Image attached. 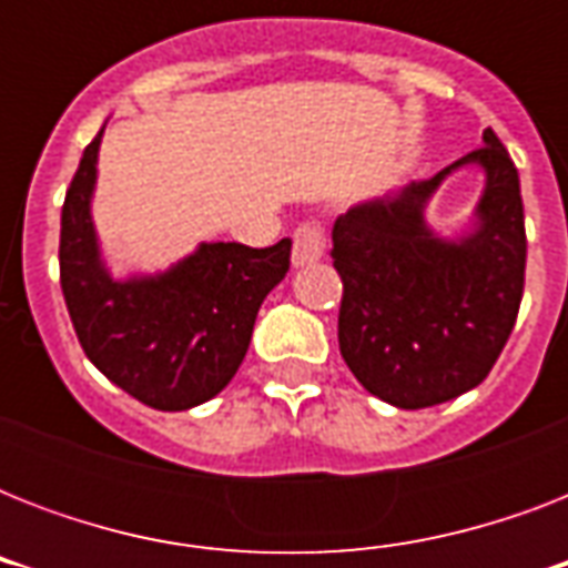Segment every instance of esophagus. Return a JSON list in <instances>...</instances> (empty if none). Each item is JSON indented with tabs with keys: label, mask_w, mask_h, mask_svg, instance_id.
Returning <instances> with one entry per match:
<instances>
[{
	"label": "esophagus",
	"mask_w": 568,
	"mask_h": 568,
	"mask_svg": "<svg viewBox=\"0 0 568 568\" xmlns=\"http://www.w3.org/2000/svg\"><path fill=\"white\" fill-rule=\"evenodd\" d=\"M324 247H327V235H324V226L318 221H306L294 230V247H292V262L294 267L312 265L324 256Z\"/></svg>",
	"instance_id": "1"
}]
</instances>
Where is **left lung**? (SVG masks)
<instances>
[{
  "mask_svg": "<svg viewBox=\"0 0 568 568\" xmlns=\"http://www.w3.org/2000/svg\"><path fill=\"white\" fill-rule=\"evenodd\" d=\"M463 163L487 171L478 230L442 242L423 223V203ZM329 256L342 276L338 351L372 395L424 409L480 386L525 292V209L507 146L486 129L484 146L430 180L354 205L333 226Z\"/></svg>",
  "mask_w": 568,
  "mask_h": 568,
  "instance_id": "left-lung-1",
  "label": "left lung"
}]
</instances>
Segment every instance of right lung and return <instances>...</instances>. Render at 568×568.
Here are the masks:
<instances>
[{"instance_id": "obj_1", "label": "right lung", "mask_w": 568, "mask_h": 568, "mask_svg": "<svg viewBox=\"0 0 568 568\" xmlns=\"http://www.w3.org/2000/svg\"><path fill=\"white\" fill-rule=\"evenodd\" d=\"M100 138L61 209V292L84 356L141 404L180 413L221 392L247 354L258 306L288 271L292 241L203 244L168 274L111 280L91 223Z\"/></svg>"}]
</instances>
